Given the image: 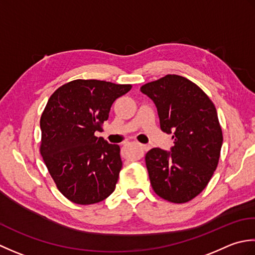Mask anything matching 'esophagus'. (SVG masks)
<instances>
[{
  "instance_id": "1",
  "label": "esophagus",
  "mask_w": 255,
  "mask_h": 255,
  "mask_svg": "<svg viewBox=\"0 0 255 255\" xmlns=\"http://www.w3.org/2000/svg\"><path fill=\"white\" fill-rule=\"evenodd\" d=\"M139 147H141L143 149V152H147V150L149 149V145H146V144H138Z\"/></svg>"
}]
</instances>
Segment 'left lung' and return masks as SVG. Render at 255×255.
Masks as SVG:
<instances>
[{"label": "left lung", "instance_id": "obj_1", "mask_svg": "<svg viewBox=\"0 0 255 255\" xmlns=\"http://www.w3.org/2000/svg\"><path fill=\"white\" fill-rule=\"evenodd\" d=\"M141 91L156 106L162 131L174 139L170 152L155 147L145 156L150 184L160 198L184 204L206 188L219 162L223 136L216 107L177 75L145 84Z\"/></svg>", "mask_w": 255, "mask_h": 255}]
</instances>
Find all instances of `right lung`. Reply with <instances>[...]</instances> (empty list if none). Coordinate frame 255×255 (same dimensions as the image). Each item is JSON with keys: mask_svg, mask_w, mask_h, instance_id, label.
<instances>
[{"mask_svg": "<svg viewBox=\"0 0 255 255\" xmlns=\"http://www.w3.org/2000/svg\"><path fill=\"white\" fill-rule=\"evenodd\" d=\"M131 85L77 79L50 96L40 118V154L57 188L78 205L110 196L122 168L120 146L97 137L111 106Z\"/></svg>", "mask_w": 255, "mask_h": 255, "instance_id": "obj_1", "label": "right lung"}]
</instances>
